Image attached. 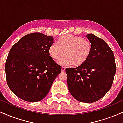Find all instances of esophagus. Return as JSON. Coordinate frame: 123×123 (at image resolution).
I'll list each match as a JSON object with an SVG mask.
<instances>
[{
    "label": "esophagus",
    "mask_w": 123,
    "mask_h": 123,
    "mask_svg": "<svg viewBox=\"0 0 123 123\" xmlns=\"http://www.w3.org/2000/svg\"><path fill=\"white\" fill-rule=\"evenodd\" d=\"M65 70V67H64V66H62V69H61V71L62 72H64Z\"/></svg>",
    "instance_id": "1"
}]
</instances>
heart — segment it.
I'll return each mask as SVG.
<instances>
[{"mask_svg":"<svg viewBox=\"0 0 123 123\" xmlns=\"http://www.w3.org/2000/svg\"><path fill=\"white\" fill-rule=\"evenodd\" d=\"M92 44L88 39L76 35L68 34L61 37L58 43H53L49 49V54L52 58L59 60L62 65L72 64L75 67L83 65L91 56Z\"/></svg>","mask_w":123,"mask_h":123,"instance_id":"heart-1","label":"heart"}]
</instances>
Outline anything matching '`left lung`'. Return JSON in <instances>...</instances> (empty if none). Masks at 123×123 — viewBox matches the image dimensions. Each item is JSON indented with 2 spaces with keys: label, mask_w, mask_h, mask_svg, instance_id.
Segmentation results:
<instances>
[{
  "label": "left lung",
  "mask_w": 123,
  "mask_h": 123,
  "mask_svg": "<svg viewBox=\"0 0 123 123\" xmlns=\"http://www.w3.org/2000/svg\"><path fill=\"white\" fill-rule=\"evenodd\" d=\"M92 46L90 58L76 68H66L67 84L71 95L78 101L92 103L108 92L116 71L115 56L103 39L90 33L86 36Z\"/></svg>",
  "instance_id": "1"
}]
</instances>
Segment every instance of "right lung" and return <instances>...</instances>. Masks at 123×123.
<instances>
[{
    "label": "right lung",
    "mask_w": 123,
    "mask_h": 123,
    "mask_svg": "<svg viewBox=\"0 0 123 123\" xmlns=\"http://www.w3.org/2000/svg\"><path fill=\"white\" fill-rule=\"evenodd\" d=\"M53 36L41 33L25 35L10 49L5 64L7 85L18 98L30 102L47 95L62 67L49 54Z\"/></svg>",
    "instance_id": "right-lung-1"
}]
</instances>
